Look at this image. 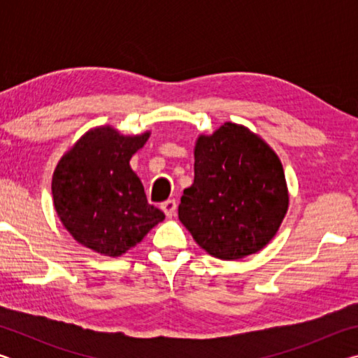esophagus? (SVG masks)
Masks as SVG:
<instances>
[{
    "instance_id": "34e87169",
    "label": "esophagus",
    "mask_w": 358,
    "mask_h": 358,
    "mask_svg": "<svg viewBox=\"0 0 358 358\" xmlns=\"http://www.w3.org/2000/svg\"><path fill=\"white\" fill-rule=\"evenodd\" d=\"M161 208H162V211H164L167 217H172L175 215V211H177V202L169 199V201L161 203Z\"/></svg>"
}]
</instances>
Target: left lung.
Returning a JSON list of instances; mask_svg holds the SVG:
<instances>
[{
  "label": "left lung",
  "instance_id": "1",
  "mask_svg": "<svg viewBox=\"0 0 358 358\" xmlns=\"http://www.w3.org/2000/svg\"><path fill=\"white\" fill-rule=\"evenodd\" d=\"M287 205L281 161L262 138L235 123L199 137L194 183L183 191L178 217L202 250L222 260L260 251Z\"/></svg>",
  "mask_w": 358,
  "mask_h": 358
}]
</instances>
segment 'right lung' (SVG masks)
<instances>
[{
	"mask_svg": "<svg viewBox=\"0 0 358 358\" xmlns=\"http://www.w3.org/2000/svg\"><path fill=\"white\" fill-rule=\"evenodd\" d=\"M148 136L96 128L62 157L52 180L53 203L80 245L118 257L166 217L148 203L142 181L129 166Z\"/></svg>",
	"mask_w": 358,
	"mask_h": 358,
	"instance_id": "1",
	"label": "right lung"
}]
</instances>
